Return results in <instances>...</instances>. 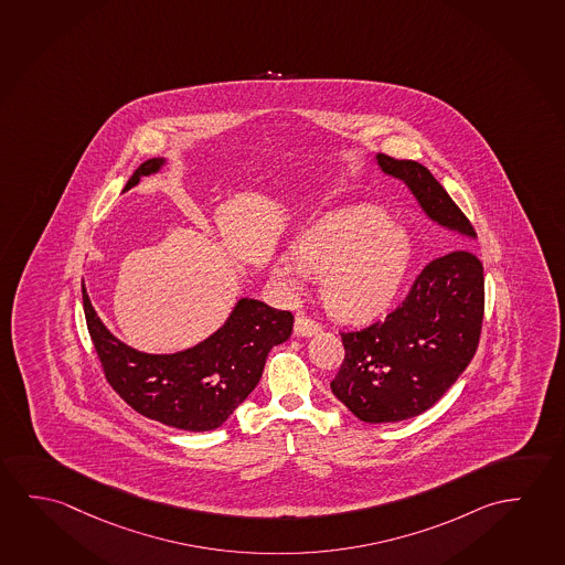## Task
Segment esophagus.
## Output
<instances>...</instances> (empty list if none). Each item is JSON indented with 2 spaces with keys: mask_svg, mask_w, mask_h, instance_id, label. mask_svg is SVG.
I'll return each mask as SVG.
<instances>
[{
  "mask_svg": "<svg viewBox=\"0 0 565 565\" xmlns=\"http://www.w3.org/2000/svg\"><path fill=\"white\" fill-rule=\"evenodd\" d=\"M318 332H322V326H320V323L313 322V320L306 318V316H296V335H300V338H310V335H316Z\"/></svg>",
  "mask_w": 565,
  "mask_h": 565,
  "instance_id": "esophagus-1",
  "label": "esophagus"
}]
</instances>
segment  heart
I'll use <instances>...</instances> for the list:
<instances>
[{
    "instance_id": "1",
    "label": "heart",
    "mask_w": 565,
    "mask_h": 565,
    "mask_svg": "<svg viewBox=\"0 0 565 565\" xmlns=\"http://www.w3.org/2000/svg\"><path fill=\"white\" fill-rule=\"evenodd\" d=\"M413 243L403 225L371 206L328 212L296 237L295 253H280L273 277L298 292L308 275H322L328 310L343 322H367L385 312L403 287Z\"/></svg>"
}]
</instances>
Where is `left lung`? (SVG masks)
<instances>
[{
	"instance_id": "left-lung-1",
	"label": "left lung",
	"mask_w": 565,
	"mask_h": 565,
	"mask_svg": "<svg viewBox=\"0 0 565 565\" xmlns=\"http://www.w3.org/2000/svg\"><path fill=\"white\" fill-rule=\"evenodd\" d=\"M426 217L459 235L457 249L430 260L385 320L341 333L345 359L330 386L359 420L386 424L428 411L471 363L483 323V265L469 247L473 225L424 164L376 154Z\"/></svg>"
}]
</instances>
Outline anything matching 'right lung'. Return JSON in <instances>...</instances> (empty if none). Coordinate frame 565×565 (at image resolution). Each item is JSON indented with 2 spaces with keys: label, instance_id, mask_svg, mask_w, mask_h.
Here are the masks:
<instances>
[{
  "label": "right lung",
  "instance_id": "add662e5",
  "mask_svg": "<svg viewBox=\"0 0 565 565\" xmlns=\"http://www.w3.org/2000/svg\"><path fill=\"white\" fill-rule=\"evenodd\" d=\"M167 159L145 161L126 190L161 171ZM84 313L109 385L134 411L186 431L215 430L259 383L275 345L292 332V313L239 298L224 326L206 340L177 353L134 350L109 332L82 282Z\"/></svg>",
  "mask_w": 565,
  "mask_h": 565
}]
</instances>
